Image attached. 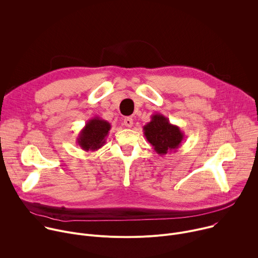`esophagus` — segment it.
Wrapping results in <instances>:
<instances>
[{
  "instance_id": "34e87169",
  "label": "esophagus",
  "mask_w": 258,
  "mask_h": 258,
  "mask_svg": "<svg viewBox=\"0 0 258 258\" xmlns=\"http://www.w3.org/2000/svg\"><path fill=\"white\" fill-rule=\"evenodd\" d=\"M123 124L127 127H132L133 124H134V120L132 117H125L124 120H123Z\"/></svg>"
}]
</instances>
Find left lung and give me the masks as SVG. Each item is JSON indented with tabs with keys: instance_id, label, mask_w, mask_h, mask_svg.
I'll return each instance as SVG.
<instances>
[{
	"instance_id": "8db88e82",
	"label": "left lung",
	"mask_w": 258,
	"mask_h": 258,
	"mask_svg": "<svg viewBox=\"0 0 258 258\" xmlns=\"http://www.w3.org/2000/svg\"><path fill=\"white\" fill-rule=\"evenodd\" d=\"M143 131L147 141L159 155L175 152L185 139L180 128L170 123L169 119L160 113L153 114L151 120L144 125Z\"/></svg>"
}]
</instances>
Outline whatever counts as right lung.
I'll return each instance as SVG.
<instances>
[{
	"label": "right lung",
	"instance_id": "obj_1",
	"mask_svg": "<svg viewBox=\"0 0 258 258\" xmlns=\"http://www.w3.org/2000/svg\"><path fill=\"white\" fill-rule=\"evenodd\" d=\"M111 124L99 116L91 118L80 132L77 142L85 151H97L106 143Z\"/></svg>",
	"mask_w": 258,
	"mask_h": 258
}]
</instances>
